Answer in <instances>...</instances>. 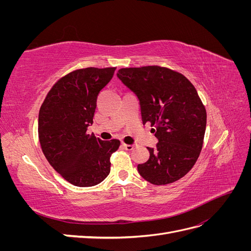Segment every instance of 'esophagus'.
Returning a JSON list of instances; mask_svg holds the SVG:
<instances>
[{
  "label": "esophagus",
  "instance_id": "1",
  "mask_svg": "<svg viewBox=\"0 0 251 251\" xmlns=\"http://www.w3.org/2000/svg\"><path fill=\"white\" fill-rule=\"evenodd\" d=\"M123 147L126 150V151H133L134 150V144H126V143H124L123 144Z\"/></svg>",
  "mask_w": 251,
  "mask_h": 251
}]
</instances>
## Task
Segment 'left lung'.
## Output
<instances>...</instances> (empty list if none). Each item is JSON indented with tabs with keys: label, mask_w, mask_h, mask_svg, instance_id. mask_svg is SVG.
<instances>
[{
	"label": "left lung",
	"mask_w": 251,
	"mask_h": 251,
	"mask_svg": "<svg viewBox=\"0 0 251 251\" xmlns=\"http://www.w3.org/2000/svg\"><path fill=\"white\" fill-rule=\"evenodd\" d=\"M117 77L137 96L143 125L150 124L158 143L138 164L140 176L155 185L179 180L192 170L203 146L206 110L184 75L169 68H123Z\"/></svg>",
	"instance_id": "obj_1"
}]
</instances>
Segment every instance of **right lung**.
<instances>
[{"label":"right lung","instance_id":"right-lung-1","mask_svg":"<svg viewBox=\"0 0 251 251\" xmlns=\"http://www.w3.org/2000/svg\"><path fill=\"white\" fill-rule=\"evenodd\" d=\"M116 68H85L65 75L51 88L39 114V139L48 162L79 187L94 186L110 174V158L120 141L87 133L93 124L97 96Z\"/></svg>","mask_w":251,"mask_h":251}]
</instances>
